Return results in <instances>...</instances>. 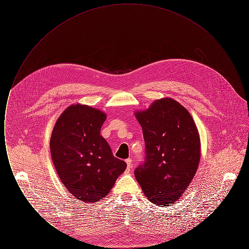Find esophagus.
I'll return each instance as SVG.
<instances>
[{
  "instance_id": "obj_1",
  "label": "esophagus",
  "mask_w": 249,
  "mask_h": 249,
  "mask_svg": "<svg viewBox=\"0 0 249 249\" xmlns=\"http://www.w3.org/2000/svg\"><path fill=\"white\" fill-rule=\"evenodd\" d=\"M126 163H127L128 170H130V168L132 167V160H131V159H127V160H126Z\"/></svg>"
}]
</instances>
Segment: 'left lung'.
Listing matches in <instances>:
<instances>
[{"label":"left lung","mask_w":249,"mask_h":249,"mask_svg":"<svg viewBox=\"0 0 249 249\" xmlns=\"http://www.w3.org/2000/svg\"><path fill=\"white\" fill-rule=\"evenodd\" d=\"M142 127L145 158L134 171L142 192L155 204L174 203L198 169L201 142L189 111L171 98L157 100L136 112Z\"/></svg>","instance_id":"1"}]
</instances>
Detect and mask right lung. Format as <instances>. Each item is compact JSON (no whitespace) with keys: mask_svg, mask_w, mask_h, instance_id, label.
<instances>
[{"mask_svg":"<svg viewBox=\"0 0 249 249\" xmlns=\"http://www.w3.org/2000/svg\"><path fill=\"white\" fill-rule=\"evenodd\" d=\"M107 115L88 106L68 107L50 138V152L61 182L72 196L92 203L109 193L127 164L114 157L101 135Z\"/></svg>","mask_w":249,"mask_h":249,"instance_id":"add662e5","label":"right lung"}]
</instances>
